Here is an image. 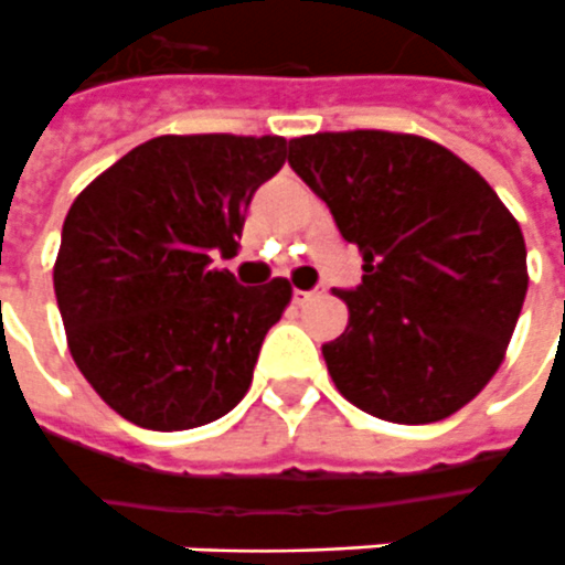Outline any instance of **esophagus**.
I'll return each instance as SVG.
<instances>
[{"mask_svg":"<svg viewBox=\"0 0 565 565\" xmlns=\"http://www.w3.org/2000/svg\"><path fill=\"white\" fill-rule=\"evenodd\" d=\"M320 296H323V290H296L294 302L308 305V302H315V299H320Z\"/></svg>","mask_w":565,"mask_h":565,"instance_id":"34e87169","label":"esophagus"}]
</instances>
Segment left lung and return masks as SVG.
<instances>
[{
  "label": "left lung",
  "instance_id": "8db88e82",
  "mask_svg": "<svg viewBox=\"0 0 565 565\" xmlns=\"http://www.w3.org/2000/svg\"><path fill=\"white\" fill-rule=\"evenodd\" d=\"M290 167L365 269L356 290H335L350 311L323 344L338 392L398 425L461 411L503 365L527 296L515 215L467 161L416 134H308L290 140Z\"/></svg>",
  "mask_w": 565,
  "mask_h": 565
}]
</instances>
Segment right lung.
<instances>
[{"instance_id":"1","label":"right lung","mask_w":565,"mask_h":565,"mask_svg":"<svg viewBox=\"0 0 565 565\" xmlns=\"http://www.w3.org/2000/svg\"><path fill=\"white\" fill-rule=\"evenodd\" d=\"M284 161L275 134H164L71 203L53 290L71 356L122 419L188 431L245 398L294 287H239L212 257L236 254L254 191Z\"/></svg>"}]
</instances>
